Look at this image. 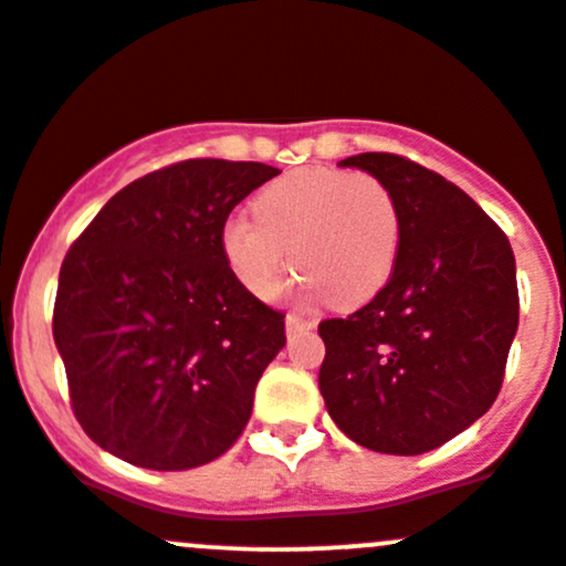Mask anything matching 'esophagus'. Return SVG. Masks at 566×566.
<instances>
[{
  "mask_svg": "<svg viewBox=\"0 0 566 566\" xmlns=\"http://www.w3.org/2000/svg\"><path fill=\"white\" fill-rule=\"evenodd\" d=\"M314 325H317V319H312V317H303V314H287V319H284V328H287V333L290 336H293V333H301V331H312Z\"/></svg>",
  "mask_w": 566,
  "mask_h": 566,
  "instance_id": "1",
  "label": "esophagus"
}]
</instances>
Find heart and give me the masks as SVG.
<instances>
[{
	"instance_id": "obj_1",
	"label": "heart",
	"mask_w": 566,
	"mask_h": 566,
	"mask_svg": "<svg viewBox=\"0 0 566 566\" xmlns=\"http://www.w3.org/2000/svg\"><path fill=\"white\" fill-rule=\"evenodd\" d=\"M252 213L254 222L235 217L224 224L222 252L258 298L282 287L290 260L306 290H319L333 306H358L388 284L401 224L379 178L301 168L268 184Z\"/></svg>"
}]
</instances>
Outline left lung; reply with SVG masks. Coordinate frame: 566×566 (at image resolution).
<instances>
[{
    "label": "left lung",
    "instance_id": "obj_1",
    "mask_svg": "<svg viewBox=\"0 0 566 566\" xmlns=\"http://www.w3.org/2000/svg\"><path fill=\"white\" fill-rule=\"evenodd\" d=\"M388 187L398 254L382 290L347 319H323L319 392L353 442L420 455L491 409L518 331L507 235L455 184L398 154L342 159Z\"/></svg>",
    "mask_w": 566,
    "mask_h": 566
}]
</instances>
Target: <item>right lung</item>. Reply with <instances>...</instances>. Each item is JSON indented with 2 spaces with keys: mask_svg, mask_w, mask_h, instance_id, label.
Segmentation results:
<instances>
[{
  "mask_svg": "<svg viewBox=\"0 0 566 566\" xmlns=\"http://www.w3.org/2000/svg\"><path fill=\"white\" fill-rule=\"evenodd\" d=\"M279 176L187 159L127 184L59 271L53 342L94 442L133 467L181 472L228 453L284 347V314L222 252L230 211Z\"/></svg>",
  "mask_w": 566,
  "mask_h": 566,
  "instance_id": "add662e5",
  "label": "right lung"
}]
</instances>
